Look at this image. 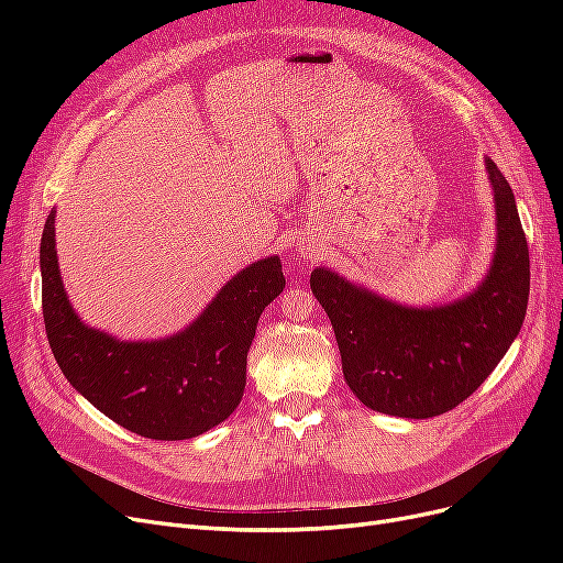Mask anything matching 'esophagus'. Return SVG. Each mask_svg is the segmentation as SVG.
<instances>
[{"label":"esophagus","mask_w":563,"mask_h":563,"mask_svg":"<svg viewBox=\"0 0 563 563\" xmlns=\"http://www.w3.org/2000/svg\"><path fill=\"white\" fill-rule=\"evenodd\" d=\"M296 255H298V261H317L319 246H317L312 240H302V242L296 246Z\"/></svg>","instance_id":"1"}]
</instances>
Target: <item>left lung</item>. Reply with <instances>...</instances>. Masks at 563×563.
I'll use <instances>...</instances> for the list:
<instances>
[{
  "label": "left lung",
  "mask_w": 563,
  "mask_h": 563,
  "mask_svg": "<svg viewBox=\"0 0 563 563\" xmlns=\"http://www.w3.org/2000/svg\"><path fill=\"white\" fill-rule=\"evenodd\" d=\"M484 166L496 244L472 291L408 305L331 267L312 269V294L333 323L345 383L371 411L413 420L451 411L490 376L521 331L531 288L526 234L512 187L490 157Z\"/></svg>",
  "instance_id": "obj_1"
}]
</instances>
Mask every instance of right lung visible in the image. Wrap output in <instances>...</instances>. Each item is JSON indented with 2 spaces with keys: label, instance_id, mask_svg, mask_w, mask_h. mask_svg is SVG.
Returning <instances> with one entry per match:
<instances>
[{
  "label": "right lung",
  "instance_id": "add662e5",
  "mask_svg": "<svg viewBox=\"0 0 563 563\" xmlns=\"http://www.w3.org/2000/svg\"><path fill=\"white\" fill-rule=\"evenodd\" d=\"M40 269L48 345L67 383L117 424L159 441L199 437L232 416L246 387L255 327L286 286L279 255H267L220 286L185 329L122 340L81 321L67 298L56 211L42 232Z\"/></svg>",
  "mask_w": 563,
  "mask_h": 563
}]
</instances>
